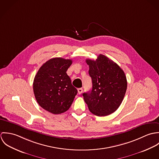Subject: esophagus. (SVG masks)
<instances>
[{
    "mask_svg": "<svg viewBox=\"0 0 159 159\" xmlns=\"http://www.w3.org/2000/svg\"><path fill=\"white\" fill-rule=\"evenodd\" d=\"M83 88H79V89H78V92L79 94H81V93L83 92Z\"/></svg>",
    "mask_w": 159,
    "mask_h": 159,
    "instance_id": "1",
    "label": "esophagus"
}]
</instances>
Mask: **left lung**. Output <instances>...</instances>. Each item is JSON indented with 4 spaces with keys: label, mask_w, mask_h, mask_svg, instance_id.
Masks as SVG:
<instances>
[{
    "label": "left lung",
    "mask_w": 159,
    "mask_h": 159,
    "mask_svg": "<svg viewBox=\"0 0 159 159\" xmlns=\"http://www.w3.org/2000/svg\"><path fill=\"white\" fill-rule=\"evenodd\" d=\"M86 62L89 67L92 88L83 95L89 111L98 116L113 113L120 105L127 90L124 71L103 54L98 55L95 61L86 59Z\"/></svg>",
    "instance_id": "8db88e82"
}]
</instances>
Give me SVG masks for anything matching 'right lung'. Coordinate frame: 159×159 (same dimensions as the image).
I'll return each mask as SVG.
<instances>
[{
	"label": "right lung",
	"instance_id": "obj_1",
	"mask_svg": "<svg viewBox=\"0 0 159 159\" xmlns=\"http://www.w3.org/2000/svg\"><path fill=\"white\" fill-rule=\"evenodd\" d=\"M71 64L70 59H51L43 64L34 78L33 89L36 100L48 112H66L78 93L66 73Z\"/></svg>",
	"mask_w": 159,
	"mask_h": 159
}]
</instances>
